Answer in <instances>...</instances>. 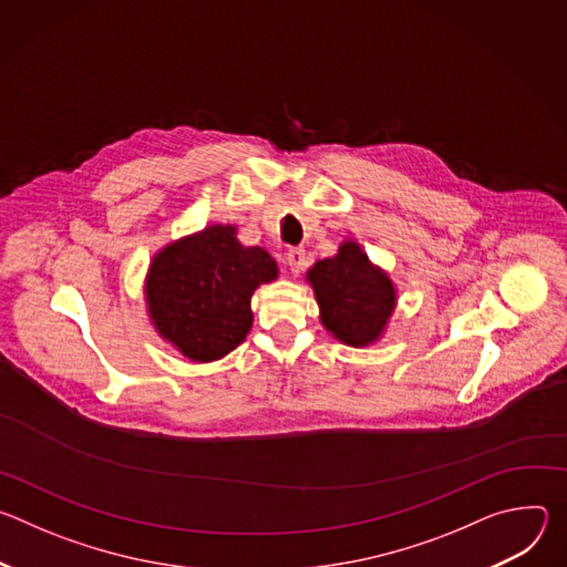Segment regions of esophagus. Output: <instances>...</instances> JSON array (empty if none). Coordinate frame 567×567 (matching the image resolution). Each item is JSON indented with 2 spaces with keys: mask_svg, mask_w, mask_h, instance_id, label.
<instances>
[{
  "mask_svg": "<svg viewBox=\"0 0 567 567\" xmlns=\"http://www.w3.org/2000/svg\"><path fill=\"white\" fill-rule=\"evenodd\" d=\"M285 265H287V269H289L293 276L300 274L302 267H305V249H300V247L287 249V254H285Z\"/></svg>",
  "mask_w": 567,
  "mask_h": 567,
  "instance_id": "34e87169",
  "label": "esophagus"
}]
</instances>
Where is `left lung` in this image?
<instances>
[{
  "instance_id": "8db88e82",
  "label": "left lung",
  "mask_w": 567,
  "mask_h": 567,
  "mask_svg": "<svg viewBox=\"0 0 567 567\" xmlns=\"http://www.w3.org/2000/svg\"><path fill=\"white\" fill-rule=\"evenodd\" d=\"M320 307V322L334 339L352 348L377 343L396 307L390 276L370 262L359 241L346 239L339 254L307 271Z\"/></svg>"
}]
</instances>
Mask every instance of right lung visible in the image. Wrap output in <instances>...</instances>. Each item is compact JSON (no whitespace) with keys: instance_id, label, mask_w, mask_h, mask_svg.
<instances>
[{"instance_id":"obj_1","label":"right lung","mask_w":567,"mask_h":567,"mask_svg":"<svg viewBox=\"0 0 567 567\" xmlns=\"http://www.w3.org/2000/svg\"><path fill=\"white\" fill-rule=\"evenodd\" d=\"M276 278L269 251L239 245L230 224H213L158 249L143 289L158 337L193 363H210L247 339L251 296Z\"/></svg>"}]
</instances>
